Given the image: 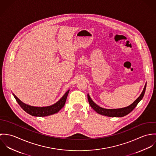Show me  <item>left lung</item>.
I'll use <instances>...</instances> for the list:
<instances>
[{
  "label": "left lung",
  "instance_id": "left-lung-1",
  "mask_svg": "<svg viewBox=\"0 0 156 156\" xmlns=\"http://www.w3.org/2000/svg\"><path fill=\"white\" fill-rule=\"evenodd\" d=\"M146 87H147V83L145 84L144 88L143 89V91L142 92L140 96L134 101L132 104H131L130 106L123 108H120V109H105L100 107L97 105H96L90 98L89 94H88V99L89 101V105L91 106V108L96 112L97 113L109 116V117H122L124 116L129 113H130L134 109L136 108V106L137 105V104L139 103V101L142 99L144 97V95L145 92V89H146Z\"/></svg>",
  "mask_w": 156,
  "mask_h": 156
}]
</instances>
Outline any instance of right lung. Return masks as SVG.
Wrapping results in <instances>:
<instances>
[{
    "label": "right lung",
    "mask_w": 156,
    "mask_h": 156,
    "mask_svg": "<svg viewBox=\"0 0 156 156\" xmlns=\"http://www.w3.org/2000/svg\"><path fill=\"white\" fill-rule=\"evenodd\" d=\"M69 90H68L66 94L63 95V97L56 103L51 106H46V107H35L27 105L24 103H23L21 100H20L14 94L13 95L16 98V101L20 106L23 109L30 114L32 116H46L48 115H51L58 113L65 105L67 96L68 94Z\"/></svg>",
    "instance_id": "right-lung-1"
}]
</instances>
